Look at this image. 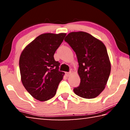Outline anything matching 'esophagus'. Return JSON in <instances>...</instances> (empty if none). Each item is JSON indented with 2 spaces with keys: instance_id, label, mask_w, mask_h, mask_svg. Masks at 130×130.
I'll return each instance as SVG.
<instances>
[{
  "instance_id": "esophagus-1",
  "label": "esophagus",
  "mask_w": 130,
  "mask_h": 130,
  "mask_svg": "<svg viewBox=\"0 0 130 130\" xmlns=\"http://www.w3.org/2000/svg\"><path fill=\"white\" fill-rule=\"evenodd\" d=\"M70 74H71V72H66L65 75L67 77H69L70 75Z\"/></svg>"
}]
</instances>
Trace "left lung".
<instances>
[{
	"mask_svg": "<svg viewBox=\"0 0 130 130\" xmlns=\"http://www.w3.org/2000/svg\"><path fill=\"white\" fill-rule=\"evenodd\" d=\"M65 41L76 53L78 62L80 85L73 91L85 99H93L105 88L111 72L106 47L102 41L87 32H70Z\"/></svg>",
	"mask_w": 130,
	"mask_h": 130,
	"instance_id": "1",
	"label": "left lung"
}]
</instances>
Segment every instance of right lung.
Returning <instances> with one entry per match:
<instances>
[{
	"label": "right lung",
	"instance_id": "obj_1",
	"mask_svg": "<svg viewBox=\"0 0 130 130\" xmlns=\"http://www.w3.org/2000/svg\"><path fill=\"white\" fill-rule=\"evenodd\" d=\"M66 36L45 33L32 41L22 52L19 69L22 82L36 99L43 102L54 97L65 73L59 70L60 63L54 54Z\"/></svg>",
	"mask_w": 130,
	"mask_h": 130
}]
</instances>
